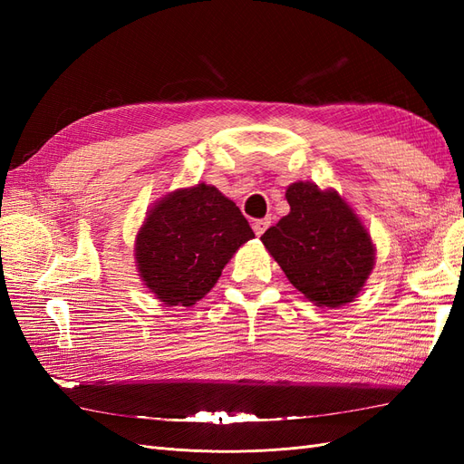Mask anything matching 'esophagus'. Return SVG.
Here are the masks:
<instances>
[{
    "mask_svg": "<svg viewBox=\"0 0 464 464\" xmlns=\"http://www.w3.org/2000/svg\"><path fill=\"white\" fill-rule=\"evenodd\" d=\"M269 227H271V218H259V220L254 222V232H256L257 236H261Z\"/></svg>",
    "mask_w": 464,
    "mask_h": 464,
    "instance_id": "esophagus-1",
    "label": "esophagus"
}]
</instances>
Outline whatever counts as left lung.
Segmentation results:
<instances>
[{"label":"left lung","instance_id":"1","mask_svg":"<svg viewBox=\"0 0 464 464\" xmlns=\"http://www.w3.org/2000/svg\"><path fill=\"white\" fill-rule=\"evenodd\" d=\"M290 213L261 236V242L290 283L317 305L353 302L373 269V244L336 191L310 181L286 189Z\"/></svg>","mask_w":464,"mask_h":464}]
</instances>
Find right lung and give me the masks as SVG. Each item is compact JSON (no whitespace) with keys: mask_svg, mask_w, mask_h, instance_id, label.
<instances>
[{"mask_svg":"<svg viewBox=\"0 0 464 464\" xmlns=\"http://www.w3.org/2000/svg\"><path fill=\"white\" fill-rule=\"evenodd\" d=\"M234 201L199 184L178 189L149 210L137 234V266L168 305H193L215 286L236 249L254 237Z\"/></svg>","mask_w":464,"mask_h":464,"instance_id":"1","label":"right lung"}]
</instances>
